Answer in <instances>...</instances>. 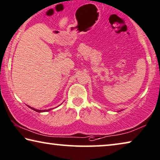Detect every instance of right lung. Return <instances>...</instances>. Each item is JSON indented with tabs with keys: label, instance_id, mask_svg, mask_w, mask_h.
I'll list each match as a JSON object with an SVG mask.
<instances>
[{
	"label": "right lung",
	"instance_id": "right-lung-1",
	"mask_svg": "<svg viewBox=\"0 0 160 160\" xmlns=\"http://www.w3.org/2000/svg\"><path fill=\"white\" fill-rule=\"evenodd\" d=\"M28 108H30L31 109H32V110H34V111H37V112H39V113H42V112H46V111H50L51 110V109H48V110H37V109H36V108H32V107H30V106H28Z\"/></svg>",
	"mask_w": 160,
	"mask_h": 160
}]
</instances>
